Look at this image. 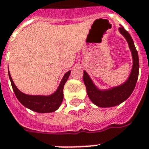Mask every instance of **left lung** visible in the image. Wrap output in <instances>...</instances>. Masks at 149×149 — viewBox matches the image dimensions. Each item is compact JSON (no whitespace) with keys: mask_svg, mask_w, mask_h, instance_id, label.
<instances>
[{"mask_svg":"<svg viewBox=\"0 0 149 149\" xmlns=\"http://www.w3.org/2000/svg\"><path fill=\"white\" fill-rule=\"evenodd\" d=\"M119 31L125 36V38L128 42V45L132 51V58H133V66H132V72L127 81L125 84H121L120 86L113 87L110 90L100 91L93 84L86 71H84L83 78H84V84L86 87L87 95L93 104L100 107L117 106L126 100L134 91L139 77V55L134 46L133 39L130 36V34L122 26L120 27Z\"/></svg>","mask_w":149,"mask_h":149,"instance_id":"obj_1","label":"left lung"}]
</instances>
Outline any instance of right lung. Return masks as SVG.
Wrapping results in <instances>:
<instances>
[{"label": "right lung", "instance_id": "add662e5", "mask_svg": "<svg viewBox=\"0 0 149 149\" xmlns=\"http://www.w3.org/2000/svg\"><path fill=\"white\" fill-rule=\"evenodd\" d=\"M9 78H10L11 86L13 91L15 92V96L17 100L31 111L38 112V113H49L56 111L59 107L63 100V87L65 82L67 81L68 78L70 77V71L67 72L64 75L57 91L52 95L49 96H32L27 95L25 93H22L16 87L10 77V72Z\"/></svg>", "mask_w": 149, "mask_h": 149}]
</instances>
